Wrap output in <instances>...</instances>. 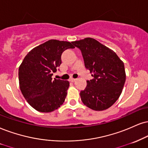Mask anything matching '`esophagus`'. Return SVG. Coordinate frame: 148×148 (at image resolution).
<instances>
[{"label":"esophagus","mask_w":148,"mask_h":148,"mask_svg":"<svg viewBox=\"0 0 148 148\" xmlns=\"http://www.w3.org/2000/svg\"><path fill=\"white\" fill-rule=\"evenodd\" d=\"M76 79H75V78H71L70 81L72 82H74L76 81Z\"/></svg>","instance_id":"1"}]
</instances>
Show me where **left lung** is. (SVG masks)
I'll list each match as a JSON object with an SVG mask.
<instances>
[{"label":"left lung","mask_w":148,"mask_h":148,"mask_svg":"<svg viewBox=\"0 0 148 148\" xmlns=\"http://www.w3.org/2000/svg\"><path fill=\"white\" fill-rule=\"evenodd\" d=\"M82 53L86 68L93 79L80 92L84 104L93 110H104L121 95L125 82L124 64L112 49L94 38L72 42Z\"/></svg>","instance_id":"1"}]
</instances>
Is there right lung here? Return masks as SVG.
<instances>
[{"label": "right lung", "mask_w": 148, "mask_h": 148, "mask_svg": "<svg viewBox=\"0 0 148 148\" xmlns=\"http://www.w3.org/2000/svg\"><path fill=\"white\" fill-rule=\"evenodd\" d=\"M72 43L50 40L31 50L18 69L20 88L31 106L42 112H51L64 102L69 82L52 80L53 73L62 63V53L73 49Z\"/></svg>", "instance_id": "obj_1"}]
</instances>
